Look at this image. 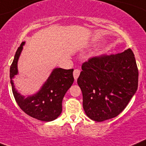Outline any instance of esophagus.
<instances>
[{
    "mask_svg": "<svg viewBox=\"0 0 146 146\" xmlns=\"http://www.w3.org/2000/svg\"><path fill=\"white\" fill-rule=\"evenodd\" d=\"M80 73H81V70L79 69H75L74 71H73V77H74L75 80H77V78L79 76Z\"/></svg>",
    "mask_w": 146,
    "mask_h": 146,
    "instance_id": "obj_1",
    "label": "esophagus"
}]
</instances>
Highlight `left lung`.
I'll use <instances>...</instances> for the list:
<instances>
[{
    "mask_svg": "<svg viewBox=\"0 0 146 146\" xmlns=\"http://www.w3.org/2000/svg\"><path fill=\"white\" fill-rule=\"evenodd\" d=\"M77 80L89 118L102 121L124 111L137 89L138 69L131 48L94 57L84 62Z\"/></svg>",
    "mask_w": 146,
    "mask_h": 146,
    "instance_id": "obj_1",
    "label": "left lung"
}]
</instances>
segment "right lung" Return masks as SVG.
I'll return each instance as SVG.
<instances>
[{"label": "right lung", "instance_id": "obj_1", "mask_svg": "<svg viewBox=\"0 0 146 146\" xmlns=\"http://www.w3.org/2000/svg\"><path fill=\"white\" fill-rule=\"evenodd\" d=\"M25 42H22L16 52L10 68V78L12 92L18 106L26 114L43 121H51L62 113V102L65 93L74 81L73 69L65 70L55 68L40 91L25 98L17 92L12 78L18 73L17 62Z\"/></svg>", "mask_w": 146, "mask_h": 146}]
</instances>
